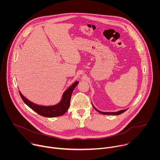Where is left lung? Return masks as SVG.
<instances>
[{"mask_svg":"<svg viewBox=\"0 0 160 160\" xmlns=\"http://www.w3.org/2000/svg\"><path fill=\"white\" fill-rule=\"evenodd\" d=\"M93 105V104H92ZM93 107L94 108V109L97 111H98L99 112H100V113H101V114H102V115H120V114H122V113H123V112H124L125 111H127V109H123V110H120V111H117V112H102V111H99V110H98V109H96L94 106V105H93Z\"/></svg>","mask_w":160,"mask_h":160,"instance_id":"1","label":"left lung"}]
</instances>
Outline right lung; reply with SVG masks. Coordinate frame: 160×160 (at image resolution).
I'll use <instances>...</instances> for the list:
<instances>
[{"instance_id":"obj_1","label":"right lung","mask_w":160,"mask_h":160,"mask_svg":"<svg viewBox=\"0 0 160 160\" xmlns=\"http://www.w3.org/2000/svg\"><path fill=\"white\" fill-rule=\"evenodd\" d=\"M78 83V82H75L71 87H70V88H68L64 92L61 102L55 106H43L37 105L25 98L21 94L19 91V92L21 99L24 101V102L34 111L37 112L38 115L45 117L52 118L61 116L68 110L70 104L72 92Z\"/></svg>"}]
</instances>
